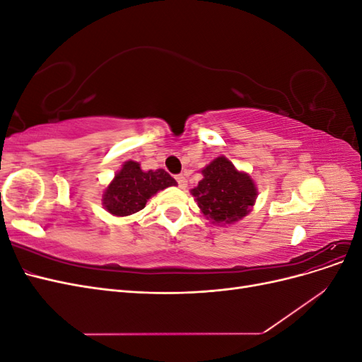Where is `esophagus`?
Masks as SVG:
<instances>
[{
    "label": "esophagus",
    "mask_w": 362,
    "mask_h": 362,
    "mask_svg": "<svg viewBox=\"0 0 362 362\" xmlns=\"http://www.w3.org/2000/svg\"><path fill=\"white\" fill-rule=\"evenodd\" d=\"M175 180H177V182H178V185H180V189H185V187H187V180H185L184 175H177V177H175Z\"/></svg>",
    "instance_id": "obj_1"
}]
</instances>
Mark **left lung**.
<instances>
[{"label":"left lung","mask_w":362,"mask_h":362,"mask_svg":"<svg viewBox=\"0 0 362 362\" xmlns=\"http://www.w3.org/2000/svg\"><path fill=\"white\" fill-rule=\"evenodd\" d=\"M202 180L190 190L204 217L214 225H234L255 205L258 189L250 175L238 170L225 156L201 170Z\"/></svg>","instance_id":"1"}]
</instances>
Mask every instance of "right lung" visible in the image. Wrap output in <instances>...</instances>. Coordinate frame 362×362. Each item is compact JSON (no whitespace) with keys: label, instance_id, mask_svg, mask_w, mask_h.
Returning <instances> with one entry per match:
<instances>
[{"label":"right lung","instance_id":"right-lung-1","mask_svg":"<svg viewBox=\"0 0 362 362\" xmlns=\"http://www.w3.org/2000/svg\"><path fill=\"white\" fill-rule=\"evenodd\" d=\"M170 185L177 181L164 169L141 170L140 163L128 160L105 187L103 205L110 214L127 217L144 210L148 199Z\"/></svg>","mask_w":362,"mask_h":362}]
</instances>
